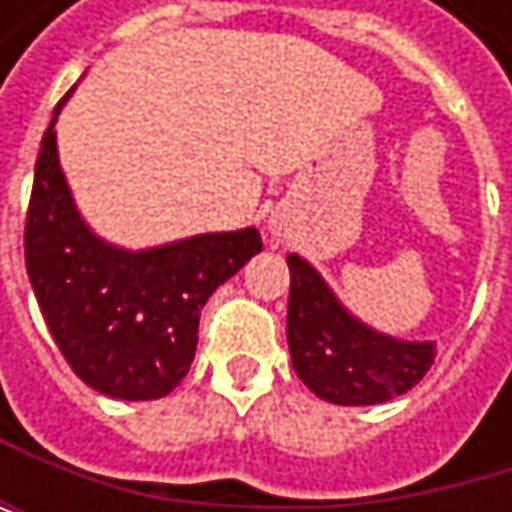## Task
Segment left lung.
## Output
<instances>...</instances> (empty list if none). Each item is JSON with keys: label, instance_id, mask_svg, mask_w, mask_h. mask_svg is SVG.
Here are the masks:
<instances>
[{"label": "left lung", "instance_id": "8db88e82", "mask_svg": "<svg viewBox=\"0 0 512 512\" xmlns=\"http://www.w3.org/2000/svg\"><path fill=\"white\" fill-rule=\"evenodd\" d=\"M287 344L293 370L323 400L373 406L406 394L430 370V341H397L350 317L326 281L299 255L287 257Z\"/></svg>", "mask_w": 512, "mask_h": 512}]
</instances>
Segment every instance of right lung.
Here are the masks:
<instances>
[{
    "label": "right lung",
    "instance_id": "1",
    "mask_svg": "<svg viewBox=\"0 0 512 512\" xmlns=\"http://www.w3.org/2000/svg\"><path fill=\"white\" fill-rule=\"evenodd\" d=\"M52 127L55 118L35 162L23 237L35 299L85 385L118 400H159L195 358L204 302L260 252V234H201L148 252L97 240L73 207Z\"/></svg>",
    "mask_w": 512,
    "mask_h": 512
}]
</instances>
